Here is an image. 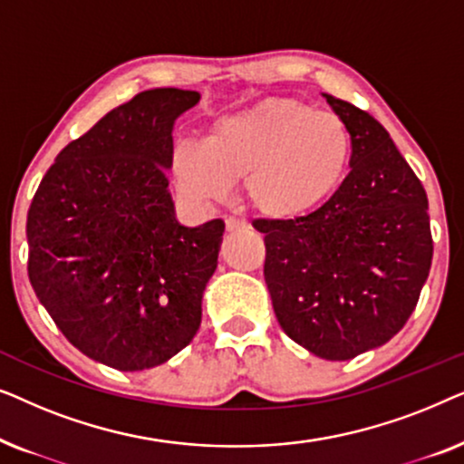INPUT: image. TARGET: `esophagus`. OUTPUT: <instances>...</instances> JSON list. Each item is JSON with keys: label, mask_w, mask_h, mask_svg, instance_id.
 Returning a JSON list of instances; mask_svg holds the SVG:
<instances>
[{"label": "esophagus", "mask_w": 464, "mask_h": 464, "mask_svg": "<svg viewBox=\"0 0 464 464\" xmlns=\"http://www.w3.org/2000/svg\"><path fill=\"white\" fill-rule=\"evenodd\" d=\"M240 227H246V221H245V219H238V218H226V230H227V232L240 230Z\"/></svg>", "instance_id": "1"}]
</instances>
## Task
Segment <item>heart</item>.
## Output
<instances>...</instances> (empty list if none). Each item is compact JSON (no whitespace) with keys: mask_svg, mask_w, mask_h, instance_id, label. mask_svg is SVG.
Returning <instances> with one entry per match:
<instances>
[{"mask_svg":"<svg viewBox=\"0 0 464 464\" xmlns=\"http://www.w3.org/2000/svg\"><path fill=\"white\" fill-rule=\"evenodd\" d=\"M354 141L338 113L297 99H266L215 122L205 143L173 151L181 192L196 202L221 200L240 179L243 202L257 218L285 224L319 211L338 194Z\"/></svg>","mask_w":464,"mask_h":464,"instance_id":"obj_1","label":"heart"}]
</instances>
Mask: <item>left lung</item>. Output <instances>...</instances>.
I'll return each mask as SVG.
<instances>
[{"label":"left lung","instance_id":"obj_1","mask_svg":"<svg viewBox=\"0 0 464 464\" xmlns=\"http://www.w3.org/2000/svg\"><path fill=\"white\" fill-rule=\"evenodd\" d=\"M353 132L351 173L308 218L264 234L272 308L283 332L316 357L346 361L389 342L414 313L433 259L429 200L378 120L323 94Z\"/></svg>","mask_w":464,"mask_h":464}]
</instances>
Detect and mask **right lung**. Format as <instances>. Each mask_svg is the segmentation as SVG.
Instances as JSON below:
<instances>
[{
  "label": "right lung",
  "mask_w": 464,
  "mask_h": 464,
  "mask_svg": "<svg viewBox=\"0 0 464 464\" xmlns=\"http://www.w3.org/2000/svg\"><path fill=\"white\" fill-rule=\"evenodd\" d=\"M196 91L154 88L56 156L27 215L29 281L72 344L120 372L175 357L200 327L226 224L175 218L173 126Z\"/></svg>",
  "instance_id": "obj_1"
}]
</instances>
